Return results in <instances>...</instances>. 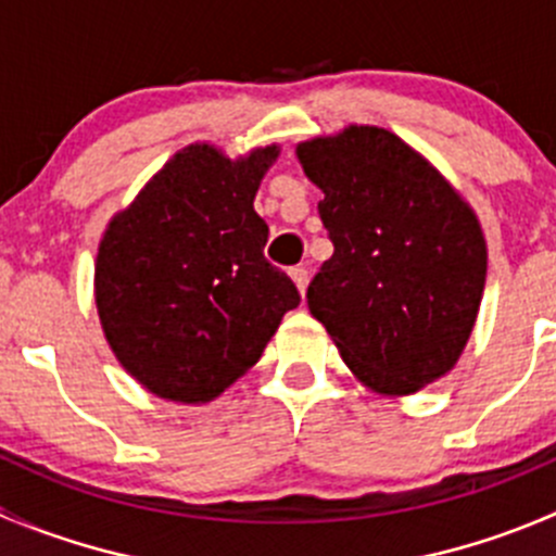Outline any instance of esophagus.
<instances>
[{
	"label": "esophagus",
	"mask_w": 556,
	"mask_h": 556,
	"mask_svg": "<svg viewBox=\"0 0 556 556\" xmlns=\"http://www.w3.org/2000/svg\"><path fill=\"white\" fill-rule=\"evenodd\" d=\"M290 277H293V282H295V288H299V293L304 295L306 285H309V271H306L304 266H295V268H290Z\"/></svg>",
	"instance_id": "obj_1"
}]
</instances>
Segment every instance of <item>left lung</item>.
<instances>
[{"label":"left lung","mask_w":556,"mask_h":556,"mask_svg":"<svg viewBox=\"0 0 556 556\" xmlns=\"http://www.w3.org/2000/svg\"><path fill=\"white\" fill-rule=\"evenodd\" d=\"M333 255L306 290L344 364L386 396L454 369L486 285L476 212L399 135L369 124L295 147Z\"/></svg>","instance_id":"1"}]
</instances>
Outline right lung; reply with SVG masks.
Listing matches in <instances>:
<instances>
[{
  "label": "right lung",
  "instance_id": "right-lung-1",
  "mask_svg": "<svg viewBox=\"0 0 556 556\" xmlns=\"http://www.w3.org/2000/svg\"><path fill=\"white\" fill-rule=\"evenodd\" d=\"M279 147L230 160L212 143L176 152L108 223L94 301L118 364L154 396L212 402L233 386L301 301L263 257L255 195Z\"/></svg>",
  "mask_w": 556,
  "mask_h": 556
}]
</instances>
